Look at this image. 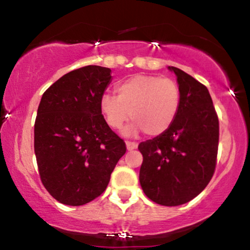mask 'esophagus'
I'll return each mask as SVG.
<instances>
[{"label": "esophagus", "mask_w": 250, "mask_h": 250, "mask_svg": "<svg viewBox=\"0 0 250 250\" xmlns=\"http://www.w3.org/2000/svg\"><path fill=\"white\" fill-rule=\"evenodd\" d=\"M125 145H127V149H128V150H134V149L137 148V143H136V142L127 141V142H125Z\"/></svg>", "instance_id": "34e87169"}]
</instances>
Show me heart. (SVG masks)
<instances>
[{
    "label": "heart",
    "instance_id": "b5f03b06",
    "mask_svg": "<svg viewBox=\"0 0 250 250\" xmlns=\"http://www.w3.org/2000/svg\"><path fill=\"white\" fill-rule=\"evenodd\" d=\"M180 85L171 79L156 75H134L116 85V96L104 94L100 109L107 125L120 130L133 120L128 134L143 131L148 136H160L173 125L181 108Z\"/></svg>",
    "mask_w": 250,
    "mask_h": 250
}]
</instances>
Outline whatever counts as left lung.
Masks as SVG:
<instances>
[{"instance_id": "1", "label": "left lung", "mask_w": 250, "mask_h": 250, "mask_svg": "<svg viewBox=\"0 0 250 250\" xmlns=\"http://www.w3.org/2000/svg\"><path fill=\"white\" fill-rule=\"evenodd\" d=\"M177 76L181 108L165 134L141 142L140 183L155 203L167 207L187 203L210 182L219 149V117L207 87L169 67Z\"/></svg>"}]
</instances>
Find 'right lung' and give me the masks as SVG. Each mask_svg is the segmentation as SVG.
I'll use <instances>...</instances> for the list:
<instances>
[{
    "instance_id": "1",
    "label": "right lung",
    "mask_w": 250,
    "mask_h": 250,
    "mask_svg": "<svg viewBox=\"0 0 250 250\" xmlns=\"http://www.w3.org/2000/svg\"><path fill=\"white\" fill-rule=\"evenodd\" d=\"M110 71L85 65L65 74L44 91L37 109L39 174L48 193L63 205L82 206L99 197L127 150L100 109Z\"/></svg>"
}]
</instances>
